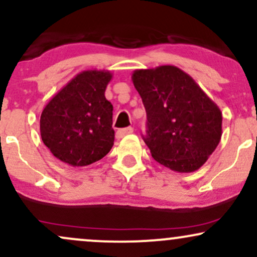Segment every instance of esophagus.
Segmentation results:
<instances>
[{"label":"esophagus","mask_w":257,"mask_h":257,"mask_svg":"<svg viewBox=\"0 0 257 257\" xmlns=\"http://www.w3.org/2000/svg\"><path fill=\"white\" fill-rule=\"evenodd\" d=\"M133 132H134V129H133L132 126H128V128H124V129H119V131H117L116 133V138L122 139L123 137H125V135L132 134Z\"/></svg>","instance_id":"1"}]
</instances>
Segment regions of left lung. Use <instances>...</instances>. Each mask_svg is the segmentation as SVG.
Masks as SVG:
<instances>
[{
    "label": "left lung",
    "instance_id": "1",
    "mask_svg": "<svg viewBox=\"0 0 257 257\" xmlns=\"http://www.w3.org/2000/svg\"><path fill=\"white\" fill-rule=\"evenodd\" d=\"M147 114L144 141L152 157L178 173L205 163L222 135V112L188 73L173 65L132 75Z\"/></svg>",
    "mask_w": 257,
    "mask_h": 257
}]
</instances>
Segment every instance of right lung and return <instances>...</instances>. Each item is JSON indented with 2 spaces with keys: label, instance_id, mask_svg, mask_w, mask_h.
Returning a JSON list of instances; mask_svg holds the SVG:
<instances>
[{
  "label": "right lung",
  "instance_id": "obj_1",
  "mask_svg": "<svg viewBox=\"0 0 257 257\" xmlns=\"http://www.w3.org/2000/svg\"><path fill=\"white\" fill-rule=\"evenodd\" d=\"M112 79L106 70H85L55 94L43 108L40 132L52 155L71 167L105 157L113 146V106L105 98Z\"/></svg>",
  "mask_w": 257,
  "mask_h": 257
}]
</instances>
